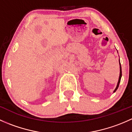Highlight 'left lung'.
<instances>
[{
	"mask_svg": "<svg viewBox=\"0 0 132 132\" xmlns=\"http://www.w3.org/2000/svg\"><path fill=\"white\" fill-rule=\"evenodd\" d=\"M119 65H120V74H119V80H118V85H117L116 86V88L115 89V90L114 91V92L116 91V90L118 89V87H119V83H120L121 82V77H122V71H121V63H120V61H119Z\"/></svg>",
	"mask_w": 132,
	"mask_h": 132,
	"instance_id": "left-lung-1",
	"label": "left lung"
}]
</instances>
